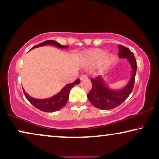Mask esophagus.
I'll use <instances>...</instances> for the list:
<instances>
[{
	"label": "esophagus",
	"instance_id": "1",
	"mask_svg": "<svg viewBox=\"0 0 159 159\" xmlns=\"http://www.w3.org/2000/svg\"><path fill=\"white\" fill-rule=\"evenodd\" d=\"M88 79V76L86 75H82L81 77H80V80H87Z\"/></svg>",
	"mask_w": 159,
	"mask_h": 159
}]
</instances>
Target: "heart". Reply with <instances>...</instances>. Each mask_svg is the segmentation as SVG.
I'll return each instance as SVG.
<instances>
[{"label":"heart","mask_w":159,"mask_h":159,"mask_svg":"<svg viewBox=\"0 0 159 159\" xmlns=\"http://www.w3.org/2000/svg\"><path fill=\"white\" fill-rule=\"evenodd\" d=\"M114 55H107L106 52L102 50H94L88 51L84 54V63L89 66H95L101 63V69H106L114 62Z\"/></svg>","instance_id":"obj_1"}]
</instances>
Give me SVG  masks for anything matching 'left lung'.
I'll list each match as a JSON object with an SVG mask.
<instances>
[{"label":"left lung","instance_id":"1","mask_svg":"<svg viewBox=\"0 0 159 159\" xmlns=\"http://www.w3.org/2000/svg\"><path fill=\"white\" fill-rule=\"evenodd\" d=\"M119 58H125L129 61L132 68L131 77L127 84L120 90L108 88L104 77L91 79L92 90L88 95V98L95 107L101 110H110L123 103L132 93L133 89L137 71V63L132 52L123 45H119Z\"/></svg>","mask_w":159,"mask_h":159}]
</instances>
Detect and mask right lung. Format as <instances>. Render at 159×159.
Segmentation results:
<instances>
[{
	"mask_svg": "<svg viewBox=\"0 0 159 159\" xmlns=\"http://www.w3.org/2000/svg\"><path fill=\"white\" fill-rule=\"evenodd\" d=\"M54 45L60 48H67L68 45H61L59 43L56 42L54 40H46L45 42H43L40 44L38 45H35L32 48H35L40 47V46H44V45ZM80 79H77L75 82L72 83L66 84L64 88H62V90L60 91L59 93H58L57 94L54 96L49 98H45V99H37L34 98H32L30 96L25 90H23L24 93H25V97L27 98V99L29 101V102L32 105H33L34 107L38 108L39 110L42 111L44 112H55L61 109V108L65 106L67 101L69 99V92H70L71 89L73 88L74 86L76 84H80Z\"/></svg>",
	"mask_w": 159,
	"mask_h": 159,
	"instance_id": "1",
	"label": "right lung"
}]
</instances>
